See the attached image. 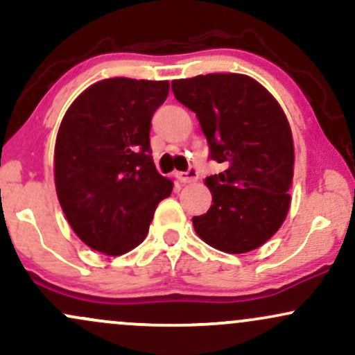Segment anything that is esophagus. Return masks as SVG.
I'll return each instance as SVG.
<instances>
[{"instance_id":"34e87169","label":"esophagus","mask_w":355,"mask_h":355,"mask_svg":"<svg viewBox=\"0 0 355 355\" xmlns=\"http://www.w3.org/2000/svg\"><path fill=\"white\" fill-rule=\"evenodd\" d=\"M197 178H198V173L195 168H190V170H187V172L178 173V180H180L183 185H187V183H193Z\"/></svg>"}]
</instances>
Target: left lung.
Returning a JSON list of instances; mask_svg holds the SVG:
<instances>
[{
  "label": "left lung",
  "mask_w": 355,
  "mask_h": 355,
  "mask_svg": "<svg viewBox=\"0 0 355 355\" xmlns=\"http://www.w3.org/2000/svg\"><path fill=\"white\" fill-rule=\"evenodd\" d=\"M172 89L197 113L210 158L225 165L205 178L211 207L191 218L195 232L225 254L255 250L291 209L294 138L282 107L263 85L240 73L173 80Z\"/></svg>",
  "instance_id": "8db88e82"
}]
</instances>
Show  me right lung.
I'll use <instances>...</instances> for the list:
<instances>
[{
  "mask_svg": "<svg viewBox=\"0 0 355 355\" xmlns=\"http://www.w3.org/2000/svg\"><path fill=\"white\" fill-rule=\"evenodd\" d=\"M168 81L115 76L81 92L61 120L55 144V187L68 223L83 243L110 257L144 242L173 182L150 150L155 110Z\"/></svg>",
  "mask_w": 355,
  "mask_h": 355,
  "instance_id": "right-lung-1",
  "label": "right lung"
}]
</instances>
